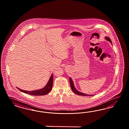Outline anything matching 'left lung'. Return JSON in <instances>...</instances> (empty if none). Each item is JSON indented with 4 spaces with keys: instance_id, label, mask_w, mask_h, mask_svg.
I'll return each mask as SVG.
<instances>
[{
    "instance_id": "8db88e82",
    "label": "left lung",
    "mask_w": 129,
    "mask_h": 129,
    "mask_svg": "<svg viewBox=\"0 0 129 129\" xmlns=\"http://www.w3.org/2000/svg\"><path fill=\"white\" fill-rule=\"evenodd\" d=\"M106 39L108 41H109V42H110L111 43V40L110 39V38H108V37H106ZM69 82H70V86H71V87L72 90H73V91L77 95H83V96H88V95H89V96H92V95H86L85 94H84L83 93H81L79 92L77 90L76 88L74 86V83H73V82L72 81L71 78L70 77L69 78Z\"/></svg>"
}]
</instances>
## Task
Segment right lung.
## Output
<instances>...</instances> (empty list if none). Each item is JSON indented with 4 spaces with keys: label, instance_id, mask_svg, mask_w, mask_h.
<instances>
[{
    "label": "right lung",
    "instance_id": "1",
    "mask_svg": "<svg viewBox=\"0 0 129 129\" xmlns=\"http://www.w3.org/2000/svg\"><path fill=\"white\" fill-rule=\"evenodd\" d=\"M53 84V75L52 74L50 78V79L48 81L47 85L43 88L39 89L37 90L32 91H28L23 90L20 89L19 88H17L21 92L25 93L26 94H28L29 95H43L47 94L51 90L52 88Z\"/></svg>",
    "mask_w": 129,
    "mask_h": 129
}]
</instances>
